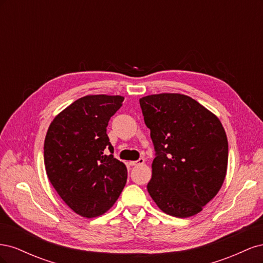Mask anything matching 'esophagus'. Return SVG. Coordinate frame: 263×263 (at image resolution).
<instances>
[{"label":"esophagus","mask_w":263,"mask_h":263,"mask_svg":"<svg viewBox=\"0 0 263 263\" xmlns=\"http://www.w3.org/2000/svg\"><path fill=\"white\" fill-rule=\"evenodd\" d=\"M144 163H145V159H142V158H140L139 160H137V161H130L129 162L130 165H141V164H144Z\"/></svg>","instance_id":"obj_1"}]
</instances>
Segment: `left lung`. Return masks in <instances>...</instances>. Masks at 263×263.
<instances>
[{"mask_svg":"<svg viewBox=\"0 0 263 263\" xmlns=\"http://www.w3.org/2000/svg\"><path fill=\"white\" fill-rule=\"evenodd\" d=\"M139 103L156 150L148 192L163 213L194 216L225 181L224 127L216 115L184 94H151Z\"/></svg>","mask_w":263,"mask_h":263,"instance_id":"obj_1","label":"left lung"}]
</instances>
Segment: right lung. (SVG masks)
Wrapping results in <instances>:
<instances>
[{"label":"right lung","instance_id":"add662e5","mask_svg":"<svg viewBox=\"0 0 263 263\" xmlns=\"http://www.w3.org/2000/svg\"><path fill=\"white\" fill-rule=\"evenodd\" d=\"M121 95H86L53 118L44 144L47 177L59 196L80 216L105 214L127 181L126 165L113 155L108 121L123 105Z\"/></svg>","mask_w":263,"mask_h":263}]
</instances>
